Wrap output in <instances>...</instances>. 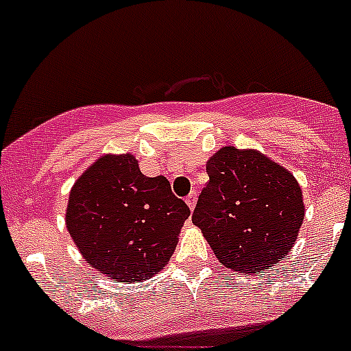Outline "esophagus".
I'll return each mask as SVG.
<instances>
[{
    "mask_svg": "<svg viewBox=\"0 0 351 351\" xmlns=\"http://www.w3.org/2000/svg\"><path fill=\"white\" fill-rule=\"evenodd\" d=\"M186 204L190 209H195V204H197V191H191L188 197H186Z\"/></svg>",
    "mask_w": 351,
    "mask_h": 351,
    "instance_id": "1",
    "label": "esophagus"
}]
</instances>
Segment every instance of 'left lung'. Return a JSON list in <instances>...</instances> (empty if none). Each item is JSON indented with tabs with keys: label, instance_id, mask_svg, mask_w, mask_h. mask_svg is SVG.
<instances>
[{
	"label": "left lung",
	"instance_id": "obj_1",
	"mask_svg": "<svg viewBox=\"0 0 351 351\" xmlns=\"http://www.w3.org/2000/svg\"><path fill=\"white\" fill-rule=\"evenodd\" d=\"M191 221L228 269L258 274L287 256L304 219L302 191L288 170L256 151L223 147Z\"/></svg>",
	"mask_w": 351,
	"mask_h": 351
}]
</instances>
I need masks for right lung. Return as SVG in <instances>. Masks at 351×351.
Returning a JSON list of instances; mask_svg holds the SVG:
<instances>
[{
	"mask_svg": "<svg viewBox=\"0 0 351 351\" xmlns=\"http://www.w3.org/2000/svg\"><path fill=\"white\" fill-rule=\"evenodd\" d=\"M188 216L167 178H147L125 154L100 158L73 184L66 226L91 267L141 283L165 267Z\"/></svg>",
	"mask_w": 351,
	"mask_h": 351,
	"instance_id": "obj_1",
	"label": "right lung"
}]
</instances>
